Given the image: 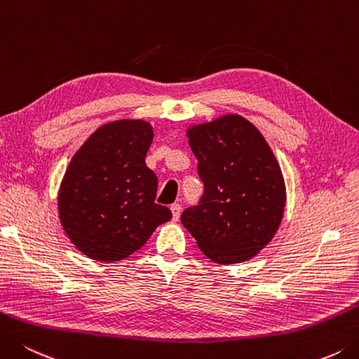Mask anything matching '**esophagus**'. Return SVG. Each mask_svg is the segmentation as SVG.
Instances as JSON below:
<instances>
[{
	"instance_id": "34e87169",
	"label": "esophagus",
	"mask_w": 359,
	"mask_h": 359,
	"mask_svg": "<svg viewBox=\"0 0 359 359\" xmlns=\"http://www.w3.org/2000/svg\"><path fill=\"white\" fill-rule=\"evenodd\" d=\"M170 211L173 215V220H178L180 214H181V205H178V203H173V205L170 206Z\"/></svg>"
}]
</instances>
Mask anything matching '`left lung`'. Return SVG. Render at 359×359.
I'll list each match as a JSON object with an SVG mask.
<instances>
[{
	"label": "left lung",
	"instance_id": "obj_1",
	"mask_svg": "<svg viewBox=\"0 0 359 359\" xmlns=\"http://www.w3.org/2000/svg\"><path fill=\"white\" fill-rule=\"evenodd\" d=\"M186 134L205 194L181 223L211 261L252 259L273 239L285 214L286 184L272 148L239 114L191 125Z\"/></svg>",
	"mask_w": 359,
	"mask_h": 359
}]
</instances>
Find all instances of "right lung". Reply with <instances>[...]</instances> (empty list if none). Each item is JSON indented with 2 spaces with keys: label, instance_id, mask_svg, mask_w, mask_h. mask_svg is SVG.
Listing matches in <instances>:
<instances>
[{
  "label": "right lung",
  "instance_id": "right-lung-1",
  "mask_svg": "<svg viewBox=\"0 0 359 359\" xmlns=\"http://www.w3.org/2000/svg\"><path fill=\"white\" fill-rule=\"evenodd\" d=\"M151 140L148 121L121 118L100 126L73 154L59 186V220L89 258L125 259L172 219L154 203L158 178L145 164Z\"/></svg>",
  "mask_w": 359,
  "mask_h": 359
}]
</instances>
